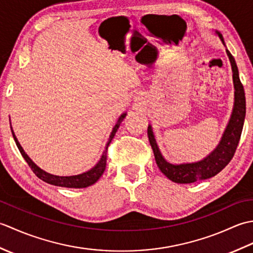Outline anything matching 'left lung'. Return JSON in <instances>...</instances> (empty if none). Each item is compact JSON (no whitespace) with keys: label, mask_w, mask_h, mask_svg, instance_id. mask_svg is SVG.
Here are the masks:
<instances>
[{"label":"left lung","mask_w":253,"mask_h":253,"mask_svg":"<svg viewBox=\"0 0 253 253\" xmlns=\"http://www.w3.org/2000/svg\"><path fill=\"white\" fill-rule=\"evenodd\" d=\"M215 32L225 45L223 36L217 30ZM226 53L233 71L235 89L234 107L221 141L208 157L193 163L171 164L168 162L161 153L151 125L148 127V137L150 144L153 149L155 162H157L160 170L169 180L177 182V184H191V182L208 179L215 176L230 162L236 152V149H237L246 117V96L244 85L239 79L237 64H236L234 56L230 54L228 50H226Z\"/></svg>","instance_id":"left-lung-1"}]
</instances>
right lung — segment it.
Listing matches in <instances>:
<instances>
[{
	"label": "right lung",
	"mask_w": 253,
	"mask_h": 253,
	"mask_svg": "<svg viewBox=\"0 0 253 253\" xmlns=\"http://www.w3.org/2000/svg\"><path fill=\"white\" fill-rule=\"evenodd\" d=\"M127 113H124V114L121 115V117L118 118V121L116 123V125L113 128V130L110 135L109 140H107L106 143V147L105 150L103 151V154H102V157L100 159V161L96 165H94L92 169L88 171H84L83 174H79V175H74V176H56V175H52L46 173L43 169H41L39 166H37L34 162H32V160L28 157V155L26 154V152L24 151V149L21 148L20 143L18 142L17 138H16L15 133L12 129V127H10V129H12V133H13V137H14V140L16 142V146L19 149V152L23 155V158L25 159V161L28 165L30 166V169H32V171L37 175V177H39L40 179H42L43 181L47 182V184H51V185H54V186H60V187H66V188H85V187H89L91 185H93L94 182L98 181V179L102 176V174L104 173L105 168H106V154H107V148H109L110 143L112 141V139L114 138L115 133L118 129V127H120L121 123L124 121V118L126 117Z\"/></svg>",
	"instance_id": "obj_1"
}]
</instances>
